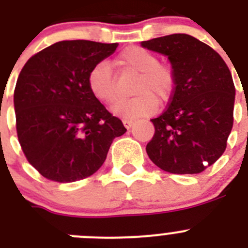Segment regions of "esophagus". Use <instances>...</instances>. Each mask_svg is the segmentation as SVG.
<instances>
[{
  "label": "esophagus",
  "instance_id": "esophagus-1",
  "mask_svg": "<svg viewBox=\"0 0 248 248\" xmlns=\"http://www.w3.org/2000/svg\"><path fill=\"white\" fill-rule=\"evenodd\" d=\"M123 124H124V126L125 128H131L133 126V124H134V120L133 119H123Z\"/></svg>",
  "mask_w": 248,
  "mask_h": 248
}]
</instances>
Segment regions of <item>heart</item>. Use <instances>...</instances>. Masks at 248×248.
Here are the masks:
<instances>
[{
    "instance_id": "1",
    "label": "heart",
    "mask_w": 248,
    "mask_h": 248,
    "mask_svg": "<svg viewBox=\"0 0 248 248\" xmlns=\"http://www.w3.org/2000/svg\"><path fill=\"white\" fill-rule=\"evenodd\" d=\"M114 64L125 73L138 74L133 94L137 97L122 102L113 108L119 117L141 118L154 113L159 103L172 97L176 85V74L170 63L160 62L155 52L140 46L124 48L114 59ZM89 92L98 102L114 105L119 100L117 80L111 65L100 61L92 68L87 78Z\"/></svg>"
}]
</instances>
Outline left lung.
<instances>
[{"mask_svg":"<svg viewBox=\"0 0 248 248\" xmlns=\"http://www.w3.org/2000/svg\"><path fill=\"white\" fill-rule=\"evenodd\" d=\"M168 56L176 85L155 126L146 153L171 174H199L223 154L233 125L235 85L231 72L210 46L185 33L141 42Z\"/></svg>","mask_w":248,"mask_h":248,"instance_id":"obj_1","label":"left lung"}]
</instances>
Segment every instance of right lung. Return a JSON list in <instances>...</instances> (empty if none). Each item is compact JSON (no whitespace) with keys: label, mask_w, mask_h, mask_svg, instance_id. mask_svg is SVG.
Segmentation results:
<instances>
[{"label":"right lung","mask_w":248,"mask_h":248,"mask_svg":"<svg viewBox=\"0 0 248 248\" xmlns=\"http://www.w3.org/2000/svg\"><path fill=\"white\" fill-rule=\"evenodd\" d=\"M117 47L62 41L31 57L22 68L13 95L17 137L28 163L48 180L73 183L93 175L113 140L126 131L87 83L92 68Z\"/></svg>","instance_id":"right-lung-1"}]
</instances>
